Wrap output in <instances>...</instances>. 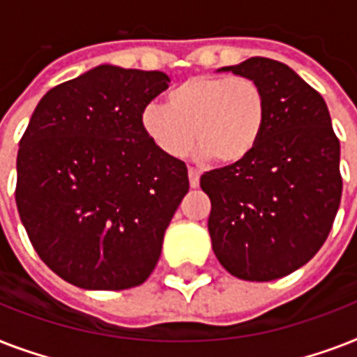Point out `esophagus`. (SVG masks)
<instances>
[{"label":"esophagus","mask_w":357,"mask_h":357,"mask_svg":"<svg viewBox=\"0 0 357 357\" xmlns=\"http://www.w3.org/2000/svg\"><path fill=\"white\" fill-rule=\"evenodd\" d=\"M189 183L192 189H196L200 185V172L196 168H189Z\"/></svg>","instance_id":"obj_1"}]
</instances>
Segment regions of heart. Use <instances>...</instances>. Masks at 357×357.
<instances>
[{
    "label": "heart",
    "instance_id": "b5f03b06",
    "mask_svg": "<svg viewBox=\"0 0 357 357\" xmlns=\"http://www.w3.org/2000/svg\"><path fill=\"white\" fill-rule=\"evenodd\" d=\"M140 122L168 157L187 155L196 139L202 157L237 165L252 155L263 135L266 98L250 77L196 75L168 94V105L148 103Z\"/></svg>",
    "mask_w": 357,
    "mask_h": 357
}]
</instances>
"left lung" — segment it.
Segmentation results:
<instances>
[{
    "label": "left lung",
    "mask_w": 357,
    "mask_h": 357,
    "mask_svg": "<svg viewBox=\"0 0 357 357\" xmlns=\"http://www.w3.org/2000/svg\"><path fill=\"white\" fill-rule=\"evenodd\" d=\"M220 70L259 83L266 122L248 159L200 178L213 252L229 274L271 282L305 265L332 229L343 192L339 139L326 102L287 64L252 57Z\"/></svg>",
    "instance_id": "8db88e82"
}]
</instances>
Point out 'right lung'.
Segmentation results:
<instances>
[{
	"label": "right lung",
	"instance_id": "1",
	"mask_svg": "<svg viewBox=\"0 0 357 357\" xmlns=\"http://www.w3.org/2000/svg\"><path fill=\"white\" fill-rule=\"evenodd\" d=\"M167 74L102 64L44 94L20 140L16 206L40 259L72 285L144 283L189 192L183 161L140 116Z\"/></svg>",
	"mask_w": 357,
	"mask_h": 357
}]
</instances>
